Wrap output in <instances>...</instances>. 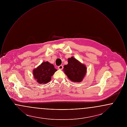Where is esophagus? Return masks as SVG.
Masks as SVG:
<instances>
[{
  "instance_id": "obj_1",
  "label": "esophagus",
  "mask_w": 127,
  "mask_h": 127,
  "mask_svg": "<svg viewBox=\"0 0 127 127\" xmlns=\"http://www.w3.org/2000/svg\"><path fill=\"white\" fill-rule=\"evenodd\" d=\"M63 66H62V65H60V66H58V68L59 69H63Z\"/></svg>"
}]
</instances>
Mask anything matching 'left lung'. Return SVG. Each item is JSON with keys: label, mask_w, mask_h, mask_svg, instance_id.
I'll use <instances>...</instances> for the list:
<instances>
[{"label": "left lung", "mask_w": 127, "mask_h": 127, "mask_svg": "<svg viewBox=\"0 0 127 127\" xmlns=\"http://www.w3.org/2000/svg\"><path fill=\"white\" fill-rule=\"evenodd\" d=\"M67 62L68 64L64 66L65 73L71 81L80 82L86 74V67L73 57L68 59Z\"/></svg>", "instance_id": "left-lung-1"}]
</instances>
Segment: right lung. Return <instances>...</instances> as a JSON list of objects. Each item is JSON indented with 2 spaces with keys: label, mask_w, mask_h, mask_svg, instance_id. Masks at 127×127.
Wrapping results in <instances>:
<instances>
[{
  "label": "right lung",
  "mask_w": 127,
  "mask_h": 127,
  "mask_svg": "<svg viewBox=\"0 0 127 127\" xmlns=\"http://www.w3.org/2000/svg\"><path fill=\"white\" fill-rule=\"evenodd\" d=\"M57 70L53 64L44 62L33 70L34 79L39 84L47 83L51 80L52 76Z\"/></svg>",
  "instance_id": "obj_1"
}]
</instances>
